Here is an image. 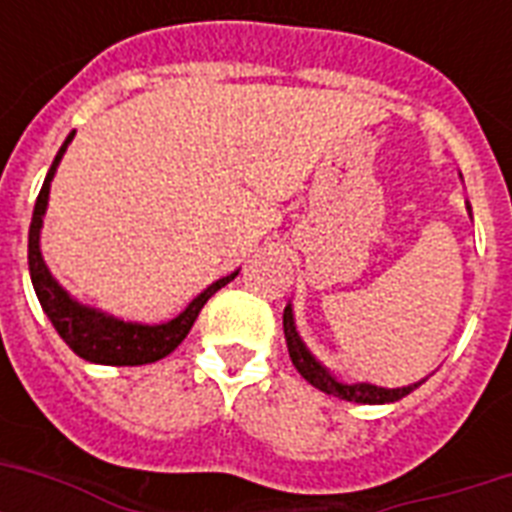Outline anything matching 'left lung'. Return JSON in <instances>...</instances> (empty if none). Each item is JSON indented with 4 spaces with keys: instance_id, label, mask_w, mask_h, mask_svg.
<instances>
[{
    "instance_id": "8db88e82",
    "label": "left lung",
    "mask_w": 512,
    "mask_h": 512,
    "mask_svg": "<svg viewBox=\"0 0 512 512\" xmlns=\"http://www.w3.org/2000/svg\"><path fill=\"white\" fill-rule=\"evenodd\" d=\"M284 337H287L289 358H292V364H295L297 372L303 374L313 388H319L321 393H327V396L342 398V401H356V404H393V401L409 396L414 388H420L422 382H425H412V385H404V388H380V385H372V382L337 380L335 374L329 372L327 366L321 364L319 358L305 348V342L297 335L292 303H287V308H284Z\"/></svg>"
}]
</instances>
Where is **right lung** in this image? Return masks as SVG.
I'll return each mask as SVG.
<instances>
[{"instance_id":"add662e5","label":"right lung","mask_w":512,"mask_h":512,"mask_svg":"<svg viewBox=\"0 0 512 512\" xmlns=\"http://www.w3.org/2000/svg\"><path fill=\"white\" fill-rule=\"evenodd\" d=\"M74 135L76 132H68V138L63 140L55 162H52L47 177H44L42 191L36 196L34 217H31V228H28V271H31V284H34V292L39 297V303H42V311L52 321L55 332L66 340L68 348L74 350L79 358L106 366L154 364L159 358L170 356L172 350L185 340V335L191 332L193 321H196L199 311L204 308V303L215 295L217 289H223L228 281L236 279L239 271L212 281L204 292H199L191 303L185 305L183 311L177 313L175 319L162 321V324L124 321L114 316V313L100 311V308L84 305L76 297H71V292L60 287L58 279L52 276L47 263H44L39 239H42L44 212H47V204H50L52 177L58 172L60 159L66 154L68 143L74 140Z\"/></svg>"}]
</instances>
